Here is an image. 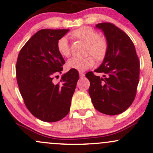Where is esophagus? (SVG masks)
I'll list each match as a JSON object with an SVG mask.
<instances>
[{
  "label": "esophagus",
  "instance_id": "1",
  "mask_svg": "<svg viewBox=\"0 0 153 153\" xmlns=\"http://www.w3.org/2000/svg\"><path fill=\"white\" fill-rule=\"evenodd\" d=\"M84 76H85V74H83V72H79V76H80L81 78H83Z\"/></svg>",
  "mask_w": 153,
  "mask_h": 153
}]
</instances>
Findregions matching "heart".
<instances>
[{"mask_svg": "<svg viewBox=\"0 0 153 153\" xmlns=\"http://www.w3.org/2000/svg\"><path fill=\"white\" fill-rule=\"evenodd\" d=\"M71 35L88 44V54H92L98 60H101L105 57L107 52V43L104 39L100 38L99 33L91 27H81L72 31ZM57 49L61 56L65 57L70 56V48L68 37L63 36L58 39ZM94 62V58L91 56L83 58L73 57L68 60L67 67L71 70L82 72L92 68Z\"/></svg>", "mask_w": 153, "mask_h": 153, "instance_id": "1", "label": "heart"}]
</instances>
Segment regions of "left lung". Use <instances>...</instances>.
Segmentation results:
<instances>
[{"label":"left lung","mask_w":153,"mask_h":153,"mask_svg":"<svg viewBox=\"0 0 153 153\" xmlns=\"http://www.w3.org/2000/svg\"><path fill=\"white\" fill-rule=\"evenodd\" d=\"M96 28L103 31L107 52L103 62L94 72L85 74L90 81L89 95L96 109L114 116L126 111L134 100L139 81L140 63L129 37L111 23H101Z\"/></svg>","instance_id":"8db88e82"}]
</instances>
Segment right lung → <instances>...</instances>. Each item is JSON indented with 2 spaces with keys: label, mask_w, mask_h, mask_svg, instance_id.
<instances>
[{
  "label": "right lung",
  "mask_w": 153,
  "mask_h": 153,
  "mask_svg": "<svg viewBox=\"0 0 153 153\" xmlns=\"http://www.w3.org/2000/svg\"><path fill=\"white\" fill-rule=\"evenodd\" d=\"M69 30L37 31L18 56L16 74L21 95L29 111L45 122H56L68 114L79 79L78 71L70 70L62 75L60 82L53 81L56 74H61L65 64L57 42Z\"/></svg>",
  "instance_id": "add662e5"
}]
</instances>
